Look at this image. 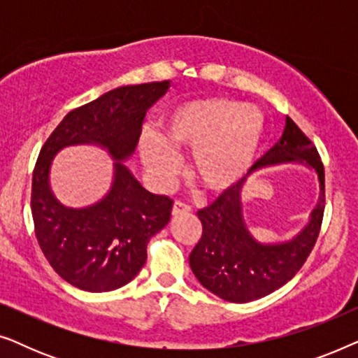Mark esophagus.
Instances as JSON below:
<instances>
[{"label":"esophagus","mask_w":358,"mask_h":358,"mask_svg":"<svg viewBox=\"0 0 358 358\" xmlns=\"http://www.w3.org/2000/svg\"><path fill=\"white\" fill-rule=\"evenodd\" d=\"M189 212H192V207H190L189 203L180 202V200H176L174 207H173L174 217H178V215H180V213H189Z\"/></svg>","instance_id":"34e87169"}]
</instances>
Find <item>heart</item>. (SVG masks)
<instances>
[{
  "label": "heart",
  "instance_id": "b5f03b06",
  "mask_svg": "<svg viewBox=\"0 0 358 358\" xmlns=\"http://www.w3.org/2000/svg\"><path fill=\"white\" fill-rule=\"evenodd\" d=\"M262 138V117L252 106L223 96L179 102L161 120V136L148 134L141 155L159 184L180 169L179 151L190 153V176L208 192H223L251 168Z\"/></svg>",
  "mask_w": 358,
  "mask_h": 358
}]
</instances>
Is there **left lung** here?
Returning a JSON list of instances; mask_svg holds the SVG:
<instances>
[{"label": "left lung", "mask_w": 358, "mask_h": 358, "mask_svg": "<svg viewBox=\"0 0 358 358\" xmlns=\"http://www.w3.org/2000/svg\"><path fill=\"white\" fill-rule=\"evenodd\" d=\"M287 161L311 166L321 189L310 223L292 241L264 244L251 236L243 220L244 179L197 212L202 238L189 256L190 268L207 290L223 300L248 303L275 292L295 277L315 248L324 217V166L316 146L290 117L285 119L280 141L257 159L252 169Z\"/></svg>", "instance_id": "left-lung-1"}]
</instances>
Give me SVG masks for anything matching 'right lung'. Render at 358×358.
<instances>
[{"instance_id": "1", "label": "right lung", "mask_w": 358, "mask_h": 358, "mask_svg": "<svg viewBox=\"0 0 358 358\" xmlns=\"http://www.w3.org/2000/svg\"><path fill=\"white\" fill-rule=\"evenodd\" d=\"M169 81L112 90L65 115L38 153L32 176L31 210L43 256L63 280L86 292L124 287L146 262V246L171 218L173 200L151 194L122 159L134 155L146 110L168 91ZM96 143L116 159L110 194L91 208L68 209L52 197L48 171L68 144Z\"/></svg>"}]
</instances>
